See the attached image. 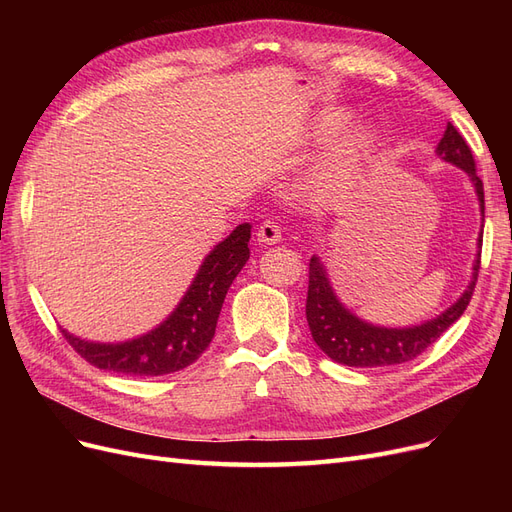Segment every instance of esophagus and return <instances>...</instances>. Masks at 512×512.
Masks as SVG:
<instances>
[{"instance_id":"1","label":"esophagus","mask_w":512,"mask_h":512,"mask_svg":"<svg viewBox=\"0 0 512 512\" xmlns=\"http://www.w3.org/2000/svg\"><path fill=\"white\" fill-rule=\"evenodd\" d=\"M256 235H258V241H260V243L273 245V243H277V241L282 239V226L277 224V222H273V220H267V222L260 224Z\"/></svg>"}]
</instances>
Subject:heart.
<instances>
[{
  "instance_id": "b5f03b06",
  "label": "heart",
  "mask_w": 512,
  "mask_h": 512,
  "mask_svg": "<svg viewBox=\"0 0 512 512\" xmlns=\"http://www.w3.org/2000/svg\"><path fill=\"white\" fill-rule=\"evenodd\" d=\"M350 121L346 111H329L316 119L314 136L318 141H329V138L342 132ZM376 147V132L369 126L356 128L350 132L344 143H339L335 151L324 162L318 181L327 190H344L361 175L363 166L367 164L371 151Z\"/></svg>"
}]
</instances>
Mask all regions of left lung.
Masks as SVG:
<instances>
[{"mask_svg": "<svg viewBox=\"0 0 512 512\" xmlns=\"http://www.w3.org/2000/svg\"><path fill=\"white\" fill-rule=\"evenodd\" d=\"M438 153L446 162L466 170L480 200V213L485 218L483 181L476 175V162L470 145L453 123L446 126V132L438 145ZM478 245H483V239L478 241ZM478 269L480 252L474 262V273L468 290L438 318L410 329H384L359 320L337 301L327 271L322 269L320 260L312 256V260H309V286L305 303L309 331H312L314 342L324 354L348 367H386L412 361L433 342H438V337L466 312L476 288Z\"/></svg>", "mask_w": 512, "mask_h": 512, "instance_id": "8db88e82", "label": "left lung"}]
</instances>
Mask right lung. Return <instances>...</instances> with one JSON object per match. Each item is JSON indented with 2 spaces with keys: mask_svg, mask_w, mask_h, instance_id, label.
I'll use <instances>...</instances> for the list:
<instances>
[{
  "mask_svg": "<svg viewBox=\"0 0 512 512\" xmlns=\"http://www.w3.org/2000/svg\"><path fill=\"white\" fill-rule=\"evenodd\" d=\"M250 224H239L205 258L179 307L156 331L123 344H94L61 331L89 365L123 376H166L192 365L215 335L222 303L237 273L250 258Z\"/></svg>",
  "mask_w": 512,
  "mask_h": 512,
  "instance_id": "1",
  "label": "right lung"
}]
</instances>
